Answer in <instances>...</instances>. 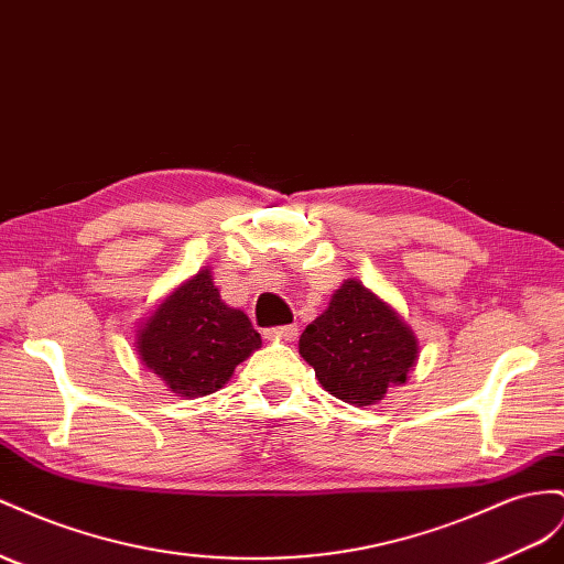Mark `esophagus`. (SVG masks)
I'll return each mask as SVG.
<instances>
[{
  "mask_svg": "<svg viewBox=\"0 0 564 564\" xmlns=\"http://www.w3.org/2000/svg\"><path fill=\"white\" fill-rule=\"evenodd\" d=\"M296 337H299L296 325H282V327L265 329V339H270V341H294Z\"/></svg>",
  "mask_w": 564,
  "mask_h": 564,
  "instance_id": "1",
  "label": "esophagus"
}]
</instances>
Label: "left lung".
<instances>
[{"label":"left lung","mask_w":564,"mask_h":564,"mask_svg":"<svg viewBox=\"0 0 564 564\" xmlns=\"http://www.w3.org/2000/svg\"><path fill=\"white\" fill-rule=\"evenodd\" d=\"M299 354L332 395L372 405L405 384L417 362V339L401 315L358 280L332 294L327 311L303 329Z\"/></svg>","instance_id":"1"}]
</instances>
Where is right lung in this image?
Here are the masks:
<instances>
[{
    "mask_svg": "<svg viewBox=\"0 0 564 564\" xmlns=\"http://www.w3.org/2000/svg\"><path fill=\"white\" fill-rule=\"evenodd\" d=\"M256 348H261V334L220 299L208 268L165 296L137 332L142 362L187 399L223 389Z\"/></svg>",
    "mask_w": 564,
    "mask_h": 564,
    "instance_id": "1",
    "label": "right lung"
}]
</instances>
